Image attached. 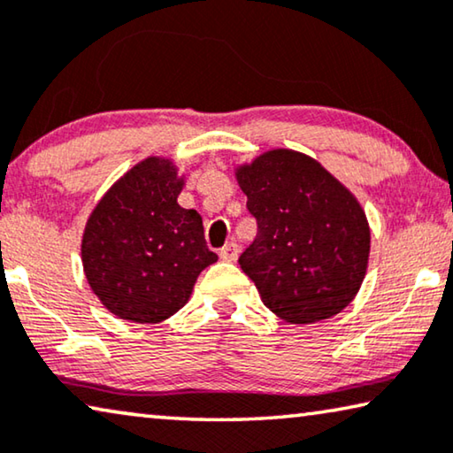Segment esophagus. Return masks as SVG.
<instances>
[{"mask_svg": "<svg viewBox=\"0 0 453 453\" xmlns=\"http://www.w3.org/2000/svg\"><path fill=\"white\" fill-rule=\"evenodd\" d=\"M239 257V245L234 241H228L225 247L220 249V259L225 261H234Z\"/></svg>", "mask_w": 453, "mask_h": 453, "instance_id": "34e87169", "label": "esophagus"}]
</instances>
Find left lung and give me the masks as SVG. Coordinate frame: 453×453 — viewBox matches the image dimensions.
Returning <instances> with one entry per match:
<instances>
[{
    "label": "left lung",
    "instance_id": "left-lung-1",
    "mask_svg": "<svg viewBox=\"0 0 453 453\" xmlns=\"http://www.w3.org/2000/svg\"><path fill=\"white\" fill-rule=\"evenodd\" d=\"M257 237L239 265L292 325L343 311L362 286L370 226L359 202L311 157L275 149L237 169Z\"/></svg>",
    "mask_w": 453,
    "mask_h": 453
}]
</instances>
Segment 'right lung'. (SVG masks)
<instances>
[{"instance_id": "obj_1", "label": "right lung", "mask_w": 453, "mask_h": 453, "mask_svg": "<svg viewBox=\"0 0 453 453\" xmlns=\"http://www.w3.org/2000/svg\"><path fill=\"white\" fill-rule=\"evenodd\" d=\"M181 188L172 161L149 157L108 189L85 225V278L118 319H169L219 259L206 245L202 216L178 204Z\"/></svg>"}]
</instances>
